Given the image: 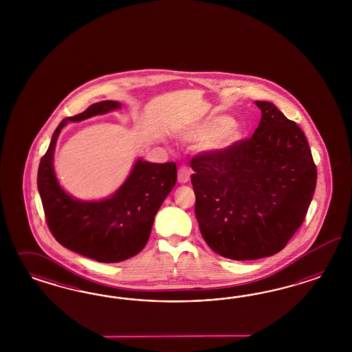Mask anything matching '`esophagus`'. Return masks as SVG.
<instances>
[{"mask_svg":"<svg viewBox=\"0 0 352 352\" xmlns=\"http://www.w3.org/2000/svg\"><path fill=\"white\" fill-rule=\"evenodd\" d=\"M190 177H191L190 169L186 168V166H181L179 170H178V182L182 183V184H184V183L190 181Z\"/></svg>","mask_w":352,"mask_h":352,"instance_id":"obj_1","label":"esophagus"}]
</instances>
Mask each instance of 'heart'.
<instances>
[{
	"mask_svg": "<svg viewBox=\"0 0 352 352\" xmlns=\"http://www.w3.org/2000/svg\"><path fill=\"white\" fill-rule=\"evenodd\" d=\"M234 126V120L228 116H218L206 121L201 128L197 130V140L208 143L219 138L215 147L223 148L243 137L241 130L231 129Z\"/></svg>",
	"mask_w": 352,
	"mask_h": 352,
	"instance_id": "heart-1",
	"label": "heart"
}]
</instances>
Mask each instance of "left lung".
Instances as JSON below:
<instances>
[{
	"label": "left lung",
	"mask_w": 352,
	"mask_h": 352,
	"mask_svg": "<svg viewBox=\"0 0 352 352\" xmlns=\"http://www.w3.org/2000/svg\"><path fill=\"white\" fill-rule=\"evenodd\" d=\"M250 138L192 157L195 214L206 244L234 261L283 250L312 200L318 170L298 125L274 103Z\"/></svg>",
	"instance_id": "1"
}]
</instances>
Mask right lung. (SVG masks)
I'll return each instance as SVG.
<instances>
[{"mask_svg": "<svg viewBox=\"0 0 352 352\" xmlns=\"http://www.w3.org/2000/svg\"><path fill=\"white\" fill-rule=\"evenodd\" d=\"M120 108L118 102L103 100L80 115L62 120L37 173L46 223L55 240L64 248L102 263L122 262L146 246L155 215L177 182L175 162L153 164L138 159L128 179L104 200L81 201L60 187L54 173L53 157L56 139L65 124Z\"/></svg>", "mask_w": 352, "mask_h": 352, "instance_id": "obj_1", "label": "right lung"}]
</instances>
